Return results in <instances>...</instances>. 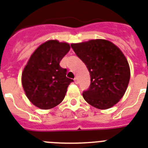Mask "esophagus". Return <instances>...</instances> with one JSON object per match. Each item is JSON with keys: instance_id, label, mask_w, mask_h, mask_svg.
I'll list each match as a JSON object with an SVG mask.
<instances>
[{"instance_id": "1", "label": "esophagus", "mask_w": 148, "mask_h": 148, "mask_svg": "<svg viewBox=\"0 0 148 148\" xmlns=\"http://www.w3.org/2000/svg\"><path fill=\"white\" fill-rule=\"evenodd\" d=\"M74 81H75V84H78V79H77L76 77H75V79H74Z\"/></svg>"}]
</instances>
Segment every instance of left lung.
<instances>
[{
  "label": "left lung",
  "instance_id": "1",
  "mask_svg": "<svg viewBox=\"0 0 148 148\" xmlns=\"http://www.w3.org/2000/svg\"><path fill=\"white\" fill-rule=\"evenodd\" d=\"M91 76V85L82 96L100 110L113 107L125 95L130 79V67L119 47L105 39H91L71 44Z\"/></svg>",
  "mask_w": 148,
  "mask_h": 148
}]
</instances>
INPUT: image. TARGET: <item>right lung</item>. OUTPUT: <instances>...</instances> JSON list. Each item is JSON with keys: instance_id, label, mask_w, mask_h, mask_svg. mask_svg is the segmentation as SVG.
Instances as JSON below:
<instances>
[{"instance_id": "right-lung-1", "label": "right lung", "mask_w": 148, "mask_h": 148, "mask_svg": "<svg viewBox=\"0 0 148 148\" xmlns=\"http://www.w3.org/2000/svg\"><path fill=\"white\" fill-rule=\"evenodd\" d=\"M70 50L69 44L48 40L36 48L22 73V85L30 102L49 110L63 101L72 82L60 62Z\"/></svg>"}]
</instances>
